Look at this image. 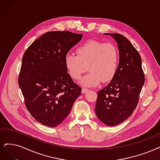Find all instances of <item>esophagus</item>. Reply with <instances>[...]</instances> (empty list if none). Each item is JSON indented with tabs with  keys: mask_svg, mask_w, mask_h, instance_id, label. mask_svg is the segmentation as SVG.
Returning a JSON list of instances; mask_svg holds the SVG:
<instances>
[{
	"mask_svg": "<svg viewBox=\"0 0 160 160\" xmlns=\"http://www.w3.org/2000/svg\"><path fill=\"white\" fill-rule=\"evenodd\" d=\"M88 91V89H86V88H82V93H86Z\"/></svg>",
	"mask_w": 160,
	"mask_h": 160,
	"instance_id": "esophagus-1",
	"label": "esophagus"
}]
</instances>
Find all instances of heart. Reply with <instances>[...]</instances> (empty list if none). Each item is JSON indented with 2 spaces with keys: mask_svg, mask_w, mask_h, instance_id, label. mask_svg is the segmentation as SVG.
Wrapping results in <instances>:
<instances>
[{
  "mask_svg": "<svg viewBox=\"0 0 160 160\" xmlns=\"http://www.w3.org/2000/svg\"><path fill=\"white\" fill-rule=\"evenodd\" d=\"M77 55L68 53L65 65L72 78L78 80L88 69L90 72L80 82L81 85L93 87L101 81L111 82L116 74L119 63V51L113 43L90 40L78 47Z\"/></svg>",
  "mask_w": 160,
  "mask_h": 160,
  "instance_id": "b5f03b06",
  "label": "heart"
}]
</instances>
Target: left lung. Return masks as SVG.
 I'll return each mask as SVG.
<instances>
[{
    "instance_id": "1",
    "label": "left lung",
    "mask_w": 160,
    "mask_h": 160,
    "mask_svg": "<svg viewBox=\"0 0 160 160\" xmlns=\"http://www.w3.org/2000/svg\"><path fill=\"white\" fill-rule=\"evenodd\" d=\"M104 34L110 35L116 41L119 63L113 80L98 92L95 112L100 121L113 127L133 113L145 78L140 55L128 39L119 33Z\"/></svg>"
}]
</instances>
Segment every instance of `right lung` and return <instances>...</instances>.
I'll list each match as a JSON object with an SVG mask.
<instances>
[{
    "label": "right lung",
    "mask_w": 160,
    "mask_h": 160,
    "mask_svg": "<svg viewBox=\"0 0 160 160\" xmlns=\"http://www.w3.org/2000/svg\"><path fill=\"white\" fill-rule=\"evenodd\" d=\"M82 36L68 31L47 32L23 54L18 85L27 109L43 125H60L81 94V88L68 73L64 59Z\"/></svg>",
    "instance_id": "obj_1"
}]
</instances>
